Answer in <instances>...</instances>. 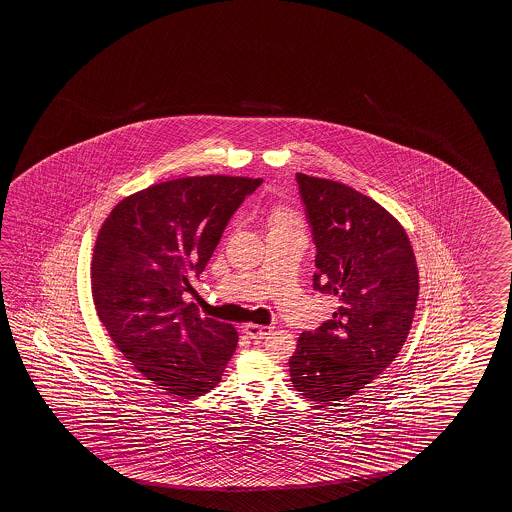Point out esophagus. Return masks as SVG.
<instances>
[{"mask_svg":"<svg viewBox=\"0 0 512 512\" xmlns=\"http://www.w3.org/2000/svg\"><path fill=\"white\" fill-rule=\"evenodd\" d=\"M271 331H273L271 326H259V324H246V326H244V333H246L248 337L253 338V340L266 338L270 335Z\"/></svg>","mask_w":512,"mask_h":512,"instance_id":"esophagus-1","label":"esophagus"}]
</instances>
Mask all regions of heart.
<instances>
[{
	"instance_id": "obj_1",
	"label": "heart",
	"mask_w": 512,
	"mask_h": 512,
	"mask_svg": "<svg viewBox=\"0 0 512 512\" xmlns=\"http://www.w3.org/2000/svg\"><path fill=\"white\" fill-rule=\"evenodd\" d=\"M270 232H302V219L291 208L279 206L270 215Z\"/></svg>"
}]
</instances>
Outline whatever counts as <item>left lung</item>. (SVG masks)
Instances as JSON below:
<instances>
[{
  "instance_id": "left-lung-1",
  "label": "left lung",
  "mask_w": 512,
  "mask_h": 512,
  "mask_svg": "<svg viewBox=\"0 0 512 512\" xmlns=\"http://www.w3.org/2000/svg\"><path fill=\"white\" fill-rule=\"evenodd\" d=\"M295 179L317 248L313 288L340 306L300 335L290 377L308 400L335 405L404 346L418 299L415 253L400 222L371 197L328 179Z\"/></svg>"
}]
</instances>
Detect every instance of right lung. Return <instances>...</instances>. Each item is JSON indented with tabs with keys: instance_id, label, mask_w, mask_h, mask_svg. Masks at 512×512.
Instances as JSON below:
<instances>
[{
	"instance_id": "1",
	"label": "right lung",
	"mask_w": 512,
	"mask_h": 512,
	"mask_svg": "<svg viewBox=\"0 0 512 512\" xmlns=\"http://www.w3.org/2000/svg\"><path fill=\"white\" fill-rule=\"evenodd\" d=\"M261 184L228 175L154 184L117 204L99 230L92 259L99 320L135 369L172 395L208 393L237 348L232 324L201 317L184 293Z\"/></svg>"
}]
</instances>
